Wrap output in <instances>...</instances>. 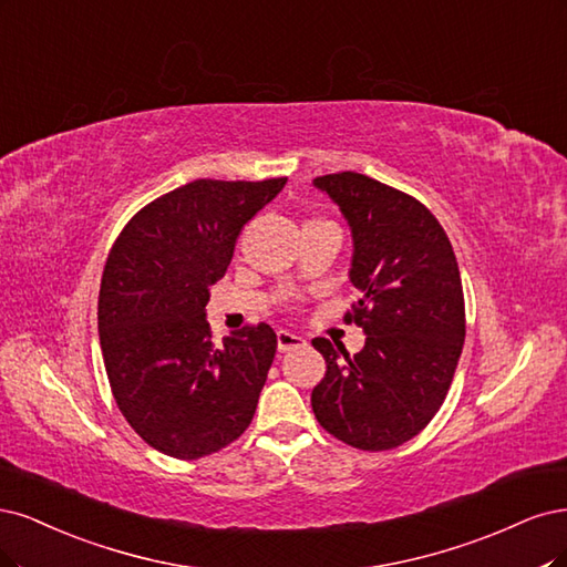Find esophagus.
I'll list each match as a JSON object with an SVG mask.
<instances>
[{"instance_id": "34e87169", "label": "esophagus", "mask_w": 567, "mask_h": 567, "mask_svg": "<svg viewBox=\"0 0 567 567\" xmlns=\"http://www.w3.org/2000/svg\"><path fill=\"white\" fill-rule=\"evenodd\" d=\"M303 346H306V339L301 334H295L289 330H278V351L280 353L297 351V349H303Z\"/></svg>"}]
</instances>
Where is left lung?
<instances>
[{
  "instance_id": "left-lung-1",
  "label": "left lung",
  "mask_w": 567,
  "mask_h": 567,
  "mask_svg": "<svg viewBox=\"0 0 567 567\" xmlns=\"http://www.w3.org/2000/svg\"><path fill=\"white\" fill-rule=\"evenodd\" d=\"M313 184L351 226V282L362 297L343 320L368 339L355 355L313 339L327 372L310 405L341 443L393 450L429 426L450 391L466 334L460 266L443 226L416 197L355 172Z\"/></svg>"
}]
</instances>
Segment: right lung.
Masks as SVG:
<instances>
[{
	"instance_id": "add662e5",
	"label": "right lung",
	"mask_w": 567,
	"mask_h": 567,
	"mask_svg": "<svg viewBox=\"0 0 567 567\" xmlns=\"http://www.w3.org/2000/svg\"><path fill=\"white\" fill-rule=\"evenodd\" d=\"M287 178H197L153 199L122 228L99 295L107 381L130 426L174 460L240 437L257 412L278 337L245 324L216 346L205 318L235 240Z\"/></svg>"
}]
</instances>
